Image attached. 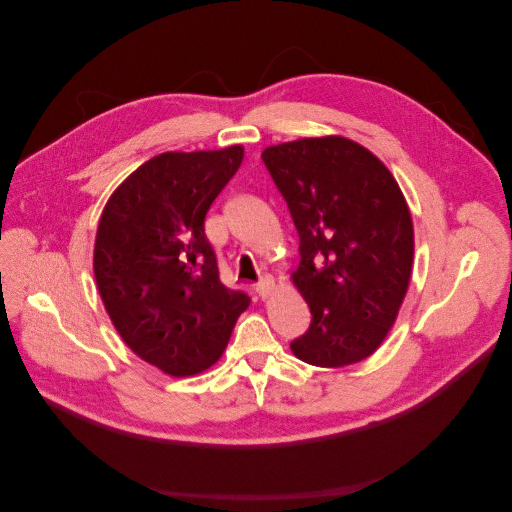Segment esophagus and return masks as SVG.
<instances>
[{"label": "esophagus", "instance_id": "obj_1", "mask_svg": "<svg viewBox=\"0 0 512 512\" xmlns=\"http://www.w3.org/2000/svg\"><path fill=\"white\" fill-rule=\"evenodd\" d=\"M273 288H275V282H273V277H269V275H265L262 277V280L254 286V290L260 294L262 299H267V297H271V292H273Z\"/></svg>", "mask_w": 512, "mask_h": 512}]
</instances>
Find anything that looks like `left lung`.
<instances>
[{
	"mask_svg": "<svg viewBox=\"0 0 512 512\" xmlns=\"http://www.w3.org/2000/svg\"><path fill=\"white\" fill-rule=\"evenodd\" d=\"M262 162L301 241L292 284L312 324L292 354L316 367L367 359L395 324L412 275L404 192L374 153L337 134L271 145Z\"/></svg>",
	"mask_w": 512,
	"mask_h": 512,
	"instance_id": "left-lung-1",
	"label": "left lung"
}]
</instances>
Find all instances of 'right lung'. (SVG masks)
Segmentation results:
<instances>
[{
  "label": "right lung",
  "mask_w": 512,
  "mask_h": 512,
  "mask_svg": "<svg viewBox=\"0 0 512 512\" xmlns=\"http://www.w3.org/2000/svg\"><path fill=\"white\" fill-rule=\"evenodd\" d=\"M241 160V145L160 153L102 211L94 273L106 314L130 350L168 376L209 369L250 305L220 282L205 237V215Z\"/></svg>",
  "instance_id": "1"
}]
</instances>
